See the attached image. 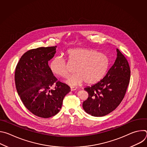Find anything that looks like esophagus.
<instances>
[{"mask_svg":"<svg viewBox=\"0 0 147 147\" xmlns=\"http://www.w3.org/2000/svg\"><path fill=\"white\" fill-rule=\"evenodd\" d=\"M77 89V87H70V90L71 91H75Z\"/></svg>","mask_w":147,"mask_h":147,"instance_id":"34e87169","label":"esophagus"}]
</instances>
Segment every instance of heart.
Segmentation results:
<instances>
[{
	"mask_svg": "<svg viewBox=\"0 0 147 147\" xmlns=\"http://www.w3.org/2000/svg\"><path fill=\"white\" fill-rule=\"evenodd\" d=\"M69 62L76 65V73L67 80L71 86L84 82L87 84H94L105 75L109 67V59L100 52L89 48H77L69 49L66 52ZM52 72L61 78H66L69 68L66 59L61 56L54 57L50 63Z\"/></svg>",
	"mask_w": 147,
	"mask_h": 147,
	"instance_id": "b5f03b06",
	"label": "heart"
}]
</instances>
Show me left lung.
<instances>
[{"mask_svg":"<svg viewBox=\"0 0 147 147\" xmlns=\"http://www.w3.org/2000/svg\"><path fill=\"white\" fill-rule=\"evenodd\" d=\"M130 78L127 60L117 49V57L103 79L91 87L84 88L88 94L82 107L88 114L96 117L105 116L113 111L126 92Z\"/></svg>","mask_w":147,"mask_h":147,"instance_id":"obj_1","label":"left lung"}]
</instances>
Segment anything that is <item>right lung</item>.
<instances>
[{
    "instance_id": "add662e5",
    "label": "right lung",
    "mask_w": 147,
    "mask_h": 147,
    "mask_svg": "<svg viewBox=\"0 0 147 147\" xmlns=\"http://www.w3.org/2000/svg\"><path fill=\"white\" fill-rule=\"evenodd\" d=\"M56 46L28 51L16 66L14 79L18 94L26 108L42 118L56 115L70 88L53 76L48 61L56 53ZM55 86L54 89L51 87Z\"/></svg>"
}]
</instances>
